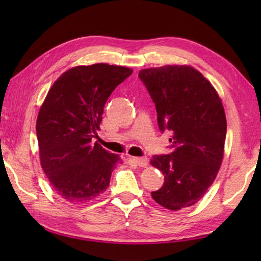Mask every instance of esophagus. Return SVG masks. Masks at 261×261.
<instances>
[{"label": "esophagus", "mask_w": 261, "mask_h": 261, "mask_svg": "<svg viewBox=\"0 0 261 261\" xmlns=\"http://www.w3.org/2000/svg\"><path fill=\"white\" fill-rule=\"evenodd\" d=\"M132 160L139 166V167H146V166L148 165V159L146 157H134L132 158Z\"/></svg>", "instance_id": "esophagus-1"}]
</instances>
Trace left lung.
Returning <instances> with one entry per match:
<instances>
[{
    "mask_svg": "<svg viewBox=\"0 0 261 261\" xmlns=\"http://www.w3.org/2000/svg\"><path fill=\"white\" fill-rule=\"evenodd\" d=\"M156 105L159 130L171 132L168 154H154L162 188L151 192L162 206L177 211L197 203L213 184L223 159L226 119L212 84L190 66L139 71Z\"/></svg>",
    "mask_w": 261,
    "mask_h": 261,
    "instance_id": "left-lung-1",
    "label": "left lung"
}]
</instances>
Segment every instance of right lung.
Returning a JSON list of instances; mask_svg holds the SVG:
<instances>
[{
	"label": "right lung",
	"instance_id": "1",
	"mask_svg": "<svg viewBox=\"0 0 261 261\" xmlns=\"http://www.w3.org/2000/svg\"><path fill=\"white\" fill-rule=\"evenodd\" d=\"M132 71L103 63L77 66L49 90L37 119L39 154L54 191L65 201L84 204L108 188L120 158L92 139L108 98Z\"/></svg>",
	"mask_w": 261,
	"mask_h": 261
}]
</instances>
